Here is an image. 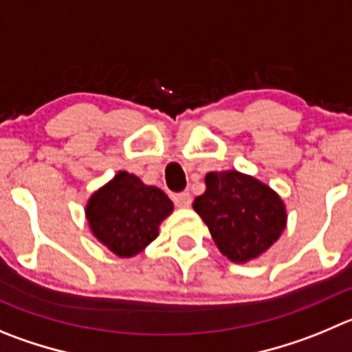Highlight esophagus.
<instances>
[{"label": "esophagus", "instance_id": "1", "mask_svg": "<svg viewBox=\"0 0 352 352\" xmlns=\"http://www.w3.org/2000/svg\"><path fill=\"white\" fill-rule=\"evenodd\" d=\"M173 201H175V205L179 206V208H189L192 203V198L189 192H179V195L173 196Z\"/></svg>", "mask_w": 352, "mask_h": 352}]
</instances>
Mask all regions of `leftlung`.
I'll return each mask as SVG.
<instances>
[{
    "label": "left lung",
    "instance_id": "left-lung-1",
    "mask_svg": "<svg viewBox=\"0 0 352 352\" xmlns=\"http://www.w3.org/2000/svg\"><path fill=\"white\" fill-rule=\"evenodd\" d=\"M206 191L195 199L217 248L236 264L267 252L287 228V206L274 189L238 170L210 172Z\"/></svg>",
    "mask_w": 352,
    "mask_h": 352
}]
</instances>
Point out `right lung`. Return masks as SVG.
Listing matches in <instances>:
<instances>
[{
	"mask_svg": "<svg viewBox=\"0 0 352 352\" xmlns=\"http://www.w3.org/2000/svg\"><path fill=\"white\" fill-rule=\"evenodd\" d=\"M173 203L160 187L118 172L90 196L85 208L91 234L118 257H135L160 234Z\"/></svg>",
	"mask_w": 352,
	"mask_h": 352,
	"instance_id": "add662e5",
	"label": "right lung"
}]
</instances>
